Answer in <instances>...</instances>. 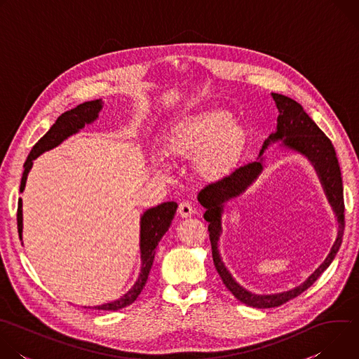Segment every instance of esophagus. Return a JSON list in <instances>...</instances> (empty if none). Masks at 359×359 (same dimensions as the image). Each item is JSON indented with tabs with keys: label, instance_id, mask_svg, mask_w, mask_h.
I'll use <instances>...</instances> for the list:
<instances>
[{
	"label": "esophagus",
	"instance_id": "esophagus-1",
	"mask_svg": "<svg viewBox=\"0 0 359 359\" xmlns=\"http://www.w3.org/2000/svg\"><path fill=\"white\" fill-rule=\"evenodd\" d=\"M177 212H179V215H180L182 217H189V216L193 215L194 209H193V206H191V204H190L189 201H182V203L179 204Z\"/></svg>",
	"mask_w": 359,
	"mask_h": 359
}]
</instances>
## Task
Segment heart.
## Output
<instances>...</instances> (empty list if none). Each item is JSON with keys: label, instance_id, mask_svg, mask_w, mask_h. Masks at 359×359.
Segmentation results:
<instances>
[{"label": "heart", "instance_id": "obj_1", "mask_svg": "<svg viewBox=\"0 0 359 359\" xmlns=\"http://www.w3.org/2000/svg\"><path fill=\"white\" fill-rule=\"evenodd\" d=\"M247 135L230 112L206 109L184 115L165 135V149L180 159L194 158V168L208 177L227 173L240 159Z\"/></svg>", "mask_w": 359, "mask_h": 359}]
</instances>
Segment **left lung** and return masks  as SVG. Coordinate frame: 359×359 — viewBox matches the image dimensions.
Masks as SVG:
<instances>
[{
	"mask_svg": "<svg viewBox=\"0 0 359 359\" xmlns=\"http://www.w3.org/2000/svg\"><path fill=\"white\" fill-rule=\"evenodd\" d=\"M271 96L276 102L280 115L277 118V129L264 140L263 147L259 153V159L234 169L230 175L222 177L215 183L208 184L206 187H203L197 194L198 203L206 209L203 217L204 220L209 222V236L216 270L227 290L240 302L252 306V309H273V306L283 305L284 302L298 297L306 288H310L335 259L342 243L345 227L342 177L337 159V153L331 140L317 126V123L305 114V111L298 102L280 93H271ZM277 141H283V147L299 152L302 156L309 158L313 165L330 205L337 217L339 231L337 238L326 260L299 286L277 294H254L235 281L221 259L218 250V240L222 232L221 217L224 212V204L230 198L243 192L261 174L264 170L262 153L270 144Z\"/></svg>",
	"mask_w": 359,
	"mask_h": 359,
	"instance_id": "1",
	"label": "left lung"
}]
</instances>
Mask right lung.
I'll return each mask as SVG.
<instances>
[{"instance_id": "obj_1", "label": "right lung", "mask_w": 359, "mask_h": 359, "mask_svg": "<svg viewBox=\"0 0 359 359\" xmlns=\"http://www.w3.org/2000/svg\"><path fill=\"white\" fill-rule=\"evenodd\" d=\"M104 108V102L102 99H95L89 102H83V104L78 105L76 108L67 111L62 114L57 122L50 126V129L35 143V146L31 149L29 155L24 163V173L21 179L20 191L22 193L25 190V183L28 173L34 165V161L41 156L42 153L60 146L64 140H67L69 136L76 135L79 130H82L86 125L93 123L99 118V112ZM177 210L176 201H165L162 204H158L156 208L147 209L140 216V238H139V248H140V273L137 276V280L132 285L129 291H126L121 298L105 302L102 305H95L92 309L99 311H116L125 306L130 305L140 291L143 290L150 269L153 266V260H155V248L158 247L159 241L165 236V233L169 230L172 220ZM17 223H18V234L20 240H22V198L18 200V212H17ZM86 309V306H85Z\"/></svg>"}]
</instances>
